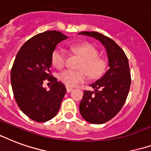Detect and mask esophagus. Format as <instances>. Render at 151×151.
<instances>
[{
  "mask_svg": "<svg viewBox=\"0 0 151 151\" xmlns=\"http://www.w3.org/2000/svg\"><path fill=\"white\" fill-rule=\"evenodd\" d=\"M73 90V89L72 87L66 86V91H67V93H70V92H71V91H72Z\"/></svg>",
  "mask_w": 151,
  "mask_h": 151,
  "instance_id": "obj_1",
  "label": "esophagus"
}]
</instances>
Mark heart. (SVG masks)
Here are the masks:
<instances>
[{"instance_id":"heart-1","label":"heart","mask_w":151,"mask_h":151,"mask_svg":"<svg viewBox=\"0 0 151 151\" xmlns=\"http://www.w3.org/2000/svg\"><path fill=\"white\" fill-rule=\"evenodd\" d=\"M71 50L83 59L80 68L86 71L91 78H98L102 75L106 63L103 59L97 57L98 52L95 48L89 44H80L72 45ZM65 58L66 54L65 50L58 48L52 54V63L54 66L60 69L64 66ZM86 72L84 70H65L59 73V79L67 86H75L86 80L88 75Z\"/></svg>"}]
</instances>
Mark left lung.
I'll return each mask as SVG.
<instances>
[{
    "label": "left lung",
    "instance_id": "left-lung-1",
    "mask_svg": "<svg viewBox=\"0 0 151 151\" xmlns=\"http://www.w3.org/2000/svg\"><path fill=\"white\" fill-rule=\"evenodd\" d=\"M81 35L93 37L106 50L109 70L90 86L93 91L85 90L79 105L81 115L93 124L106 122L123 106L131 83L129 61L124 51L112 39L98 32L83 31Z\"/></svg>",
    "mask_w": 151,
    "mask_h": 151
}]
</instances>
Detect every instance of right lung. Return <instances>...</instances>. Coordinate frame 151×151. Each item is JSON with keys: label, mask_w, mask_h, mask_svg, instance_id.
<instances>
[{"label": "right lung", "mask_w": 151, "mask_h": 151, "mask_svg": "<svg viewBox=\"0 0 151 151\" xmlns=\"http://www.w3.org/2000/svg\"><path fill=\"white\" fill-rule=\"evenodd\" d=\"M68 37L56 30L37 34L22 45L11 70V85L19 108L35 122H45L58 114L66 89L50 74L52 54L57 45ZM47 79L51 86H42Z\"/></svg>", "instance_id": "1"}]
</instances>
